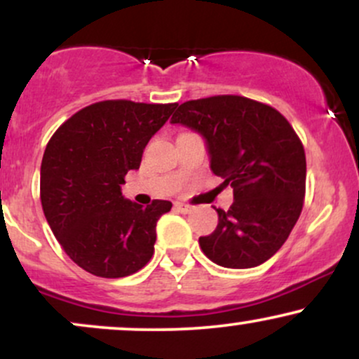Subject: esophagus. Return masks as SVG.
<instances>
[{
	"instance_id": "obj_1",
	"label": "esophagus",
	"mask_w": 359,
	"mask_h": 359,
	"mask_svg": "<svg viewBox=\"0 0 359 359\" xmlns=\"http://www.w3.org/2000/svg\"><path fill=\"white\" fill-rule=\"evenodd\" d=\"M174 208L177 209V211H180V212H191L192 211V205H189V204H185V203H175Z\"/></svg>"
}]
</instances>
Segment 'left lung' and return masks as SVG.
Listing matches in <instances>:
<instances>
[{"label": "left lung", "instance_id": "8db88e82", "mask_svg": "<svg viewBox=\"0 0 359 359\" xmlns=\"http://www.w3.org/2000/svg\"><path fill=\"white\" fill-rule=\"evenodd\" d=\"M170 123L199 131L211 170L231 185L234 203L216 209L214 233L201 250L226 269H253L273 257L294 229L306 197V151L282 113L245 96L185 101Z\"/></svg>", "mask_w": 359, "mask_h": 359}]
</instances>
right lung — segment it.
<instances>
[{
	"label": "right lung",
	"instance_id": "obj_1",
	"mask_svg": "<svg viewBox=\"0 0 359 359\" xmlns=\"http://www.w3.org/2000/svg\"><path fill=\"white\" fill-rule=\"evenodd\" d=\"M175 106L94 102L62 123L48 140L40 201L57 241L82 270L121 278L150 262L156 221L172 203L155 199L143 208L121 196V184L128 170L140 167L147 143Z\"/></svg>",
	"mask_w": 359,
	"mask_h": 359
}]
</instances>
